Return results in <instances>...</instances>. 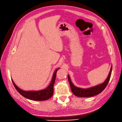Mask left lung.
<instances>
[{
  "label": "left lung",
  "mask_w": 122,
  "mask_h": 122,
  "mask_svg": "<svg viewBox=\"0 0 122 122\" xmlns=\"http://www.w3.org/2000/svg\"><path fill=\"white\" fill-rule=\"evenodd\" d=\"M112 69V66H111V70H110L109 75H108L107 78L106 80L105 81L104 83L100 84V85H99L98 86H95V87L89 88L87 89H82L80 88L75 87V86L72 84L71 81L70 80V77L68 75V80L69 83H70V88L71 89L72 92L75 95L79 97H90L99 94V93L102 92L104 91L107 85L108 82H109V80L110 79V77H111Z\"/></svg>",
  "instance_id": "1"
}]
</instances>
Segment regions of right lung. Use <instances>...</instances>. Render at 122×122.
<instances>
[{"mask_svg": "<svg viewBox=\"0 0 122 122\" xmlns=\"http://www.w3.org/2000/svg\"><path fill=\"white\" fill-rule=\"evenodd\" d=\"M59 69H57L54 73L53 77H52L51 82L49 86L47 88L41 90V91H24L23 90L19 88L17 86L15 83H14L13 80H12L13 85L14 87H15L17 91L20 94H21L22 96L25 97V98L30 99V100H35V101H44L46 100L47 99H50L53 94V86L55 84L56 73Z\"/></svg>", "mask_w": 122, "mask_h": 122, "instance_id": "add662e5", "label": "right lung"}]
</instances>
